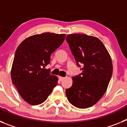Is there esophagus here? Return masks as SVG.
Here are the masks:
<instances>
[{"instance_id": "34e87169", "label": "esophagus", "mask_w": 127, "mask_h": 127, "mask_svg": "<svg viewBox=\"0 0 127 127\" xmlns=\"http://www.w3.org/2000/svg\"><path fill=\"white\" fill-rule=\"evenodd\" d=\"M58 78H59L60 81H62L65 79L64 77H62V76H59V77H58Z\"/></svg>"}]
</instances>
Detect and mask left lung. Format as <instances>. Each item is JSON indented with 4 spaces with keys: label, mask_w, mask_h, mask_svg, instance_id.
Returning a JSON list of instances; mask_svg holds the SVG:
<instances>
[{
    "label": "left lung",
    "mask_w": 127,
    "mask_h": 127,
    "mask_svg": "<svg viewBox=\"0 0 127 127\" xmlns=\"http://www.w3.org/2000/svg\"><path fill=\"white\" fill-rule=\"evenodd\" d=\"M66 41L77 65L83 64L82 72L72 77V85L66 90L69 102L85 109L95 104L107 90L113 74L109 53L97 37L86 34L67 35Z\"/></svg>",
    "instance_id": "left-lung-1"
}]
</instances>
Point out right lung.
I'll return each instance as SVG.
<instances>
[{
  "instance_id": "add662e5",
  "label": "right lung",
  "mask_w": 127,
  "mask_h": 127,
  "mask_svg": "<svg viewBox=\"0 0 127 127\" xmlns=\"http://www.w3.org/2000/svg\"><path fill=\"white\" fill-rule=\"evenodd\" d=\"M65 34L42 33L29 37L16 50L11 68V79L19 94L31 105L47 99L58 83V77L45 67L51 53L63 43Z\"/></svg>"
}]
</instances>
